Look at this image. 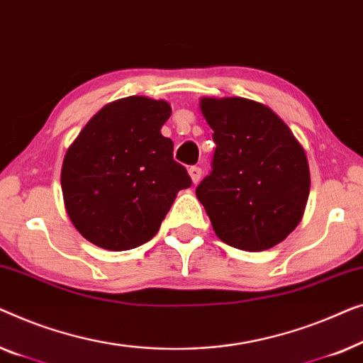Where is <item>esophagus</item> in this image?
<instances>
[{"label": "esophagus", "mask_w": 363, "mask_h": 363, "mask_svg": "<svg viewBox=\"0 0 363 363\" xmlns=\"http://www.w3.org/2000/svg\"><path fill=\"white\" fill-rule=\"evenodd\" d=\"M189 176H191V179H192V182H194V184H197L199 181H201L202 169H201V167H197V166L189 167Z\"/></svg>", "instance_id": "1"}]
</instances>
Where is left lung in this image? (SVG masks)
Here are the masks:
<instances>
[{
	"mask_svg": "<svg viewBox=\"0 0 363 363\" xmlns=\"http://www.w3.org/2000/svg\"><path fill=\"white\" fill-rule=\"evenodd\" d=\"M213 130L212 172L196 196L222 242L263 252L298 227L309 197L304 147L269 108L242 96H202Z\"/></svg>",
	"mask_w": 363,
	"mask_h": 363,
	"instance_id": "1",
	"label": "left lung"
}]
</instances>
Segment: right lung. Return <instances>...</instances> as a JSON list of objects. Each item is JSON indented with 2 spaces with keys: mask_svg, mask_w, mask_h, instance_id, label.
I'll use <instances>...</instances> for the list:
<instances>
[{
  "mask_svg": "<svg viewBox=\"0 0 363 363\" xmlns=\"http://www.w3.org/2000/svg\"><path fill=\"white\" fill-rule=\"evenodd\" d=\"M166 100L133 95L91 116L65 152L60 186L74 227L90 243L123 252L150 242L181 189L186 167L161 135Z\"/></svg>",
  "mask_w": 363,
  "mask_h": 363,
  "instance_id": "1",
  "label": "right lung"
}]
</instances>
